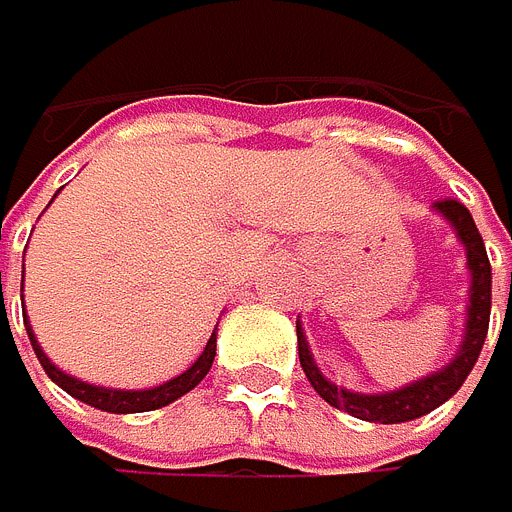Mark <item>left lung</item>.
<instances>
[{"label": "left lung", "instance_id": "8db88e82", "mask_svg": "<svg viewBox=\"0 0 512 512\" xmlns=\"http://www.w3.org/2000/svg\"><path fill=\"white\" fill-rule=\"evenodd\" d=\"M436 211L446 217V221L455 227L458 240L465 243L468 250V269H471V291H468V323H465V343L458 349V356L442 368V372H433L413 385L401 388V391H388V394H352L346 388L330 385L327 378L317 372V365L311 359V349H307V340L301 336L298 327V359L311 388L336 410H346L352 417L368 420V423H407L417 420L423 413L436 410L439 404H446L449 397L465 385L468 372L475 368L481 346L487 340V323H491V262H487V250L484 240L478 234L475 221H471L468 208L458 198H439Z\"/></svg>", "mask_w": 512, "mask_h": 512}]
</instances>
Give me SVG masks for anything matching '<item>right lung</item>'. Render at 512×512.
Segmentation results:
<instances>
[{
	"instance_id": "obj_1",
	"label": "right lung",
	"mask_w": 512,
	"mask_h": 512,
	"mask_svg": "<svg viewBox=\"0 0 512 512\" xmlns=\"http://www.w3.org/2000/svg\"><path fill=\"white\" fill-rule=\"evenodd\" d=\"M25 327H28V320H25ZM28 340H31V346H34V352H37V362L44 365V372H47L50 378H54L66 394H73L76 401L89 404V407H99V410H108V413H144V410H160V407L172 404L176 397L189 394V391L198 385V381L208 375V368H211V362H214V349H217V336H211L208 346H205V352H201L198 362L189 368V372H182L179 378L166 381V385H160V388H150V391H115V388H95V385H86V381H76V378H70V375H63L60 368L44 356V349L37 346L31 327H28Z\"/></svg>"
}]
</instances>
